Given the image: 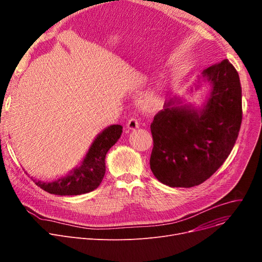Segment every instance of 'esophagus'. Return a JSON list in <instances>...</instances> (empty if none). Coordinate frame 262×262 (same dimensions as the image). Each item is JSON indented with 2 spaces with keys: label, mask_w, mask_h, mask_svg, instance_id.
<instances>
[{
  "label": "esophagus",
  "mask_w": 262,
  "mask_h": 262,
  "mask_svg": "<svg viewBox=\"0 0 262 262\" xmlns=\"http://www.w3.org/2000/svg\"><path fill=\"white\" fill-rule=\"evenodd\" d=\"M127 128L129 129H136L139 127V122L138 120H137L136 118H130L128 121H127V124H126Z\"/></svg>",
  "instance_id": "esophagus-1"
}]
</instances>
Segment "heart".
I'll use <instances>...</instances> for the list:
<instances>
[{"mask_svg": "<svg viewBox=\"0 0 262 262\" xmlns=\"http://www.w3.org/2000/svg\"><path fill=\"white\" fill-rule=\"evenodd\" d=\"M158 96H159V94L157 92H152V93L147 94V96L145 98V103L146 104H153L154 102L157 101Z\"/></svg>", "mask_w": 262, "mask_h": 262, "instance_id": "obj_1", "label": "heart"}]
</instances>
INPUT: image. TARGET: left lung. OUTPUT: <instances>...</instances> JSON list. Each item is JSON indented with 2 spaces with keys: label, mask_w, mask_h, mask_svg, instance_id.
Returning a JSON list of instances; mask_svg holds the SVG:
<instances>
[{
  "label": "left lung",
  "mask_w": 262,
  "mask_h": 262,
  "mask_svg": "<svg viewBox=\"0 0 262 262\" xmlns=\"http://www.w3.org/2000/svg\"><path fill=\"white\" fill-rule=\"evenodd\" d=\"M200 79L211 88L201 109L173 98L164 102L150 124L154 141L150 170L170 187L190 188L208 180L238 138L242 90L235 67L224 59L205 69Z\"/></svg>",
  "instance_id": "8db88e82"
}]
</instances>
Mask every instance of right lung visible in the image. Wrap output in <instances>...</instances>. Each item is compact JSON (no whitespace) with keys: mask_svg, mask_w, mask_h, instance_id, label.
I'll return each mask as SVG.
<instances>
[{"mask_svg":"<svg viewBox=\"0 0 262 262\" xmlns=\"http://www.w3.org/2000/svg\"><path fill=\"white\" fill-rule=\"evenodd\" d=\"M122 128L118 124L110 125L96 136L80 166L76 167L66 177L52 183L33 181L41 189L56 195H79L93 191L103 181L106 171V154L119 140Z\"/></svg>","mask_w":262,"mask_h":262,"instance_id":"1","label":"right lung"}]
</instances>
